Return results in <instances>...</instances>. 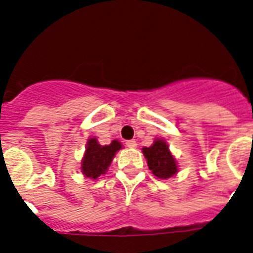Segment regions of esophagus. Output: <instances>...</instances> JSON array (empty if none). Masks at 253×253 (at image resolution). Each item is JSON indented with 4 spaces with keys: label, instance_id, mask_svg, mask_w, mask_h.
Wrapping results in <instances>:
<instances>
[{
    "label": "esophagus",
    "instance_id": "1",
    "mask_svg": "<svg viewBox=\"0 0 253 253\" xmlns=\"http://www.w3.org/2000/svg\"><path fill=\"white\" fill-rule=\"evenodd\" d=\"M126 145L128 148H136L137 147V143H136V140H127L126 141Z\"/></svg>",
    "mask_w": 253,
    "mask_h": 253
}]
</instances>
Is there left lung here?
Masks as SVG:
<instances>
[{
  "instance_id": "obj_1",
  "label": "left lung",
  "mask_w": 253,
  "mask_h": 253,
  "mask_svg": "<svg viewBox=\"0 0 253 253\" xmlns=\"http://www.w3.org/2000/svg\"><path fill=\"white\" fill-rule=\"evenodd\" d=\"M143 155L147 159L149 170L160 179H168L178 173L175 159L164 139H155L151 147L143 148Z\"/></svg>"
}]
</instances>
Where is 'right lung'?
<instances>
[{
    "label": "right lung",
    "mask_w": 253,
    "mask_h": 253,
    "mask_svg": "<svg viewBox=\"0 0 253 253\" xmlns=\"http://www.w3.org/2000/svg\"><path fill=\"white\" fill-rule=\"evenodd\" d=\"M121 148L122 144L118 140H113L109 145H101L98 144L96 137L88 139L80 168L83 175L91 179H97L98 176L105 174Z\"/></svg>",
    "instance_id": "right-lung-1"
}]
</instances>
